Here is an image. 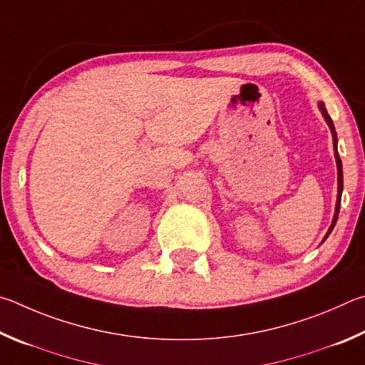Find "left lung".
Here are the masks:
<instances>
[{
  "label": "left lung",
  "instance_id": "1",
  "mask_svg": "<svg viewBox=\"0 0 365 365\" xmlns=\"http://www.w3.org/2000/svg\"><path fill=\"white\" fill-rule=\"evenodd\" d=\"M319 108H321V112H322V115H324V118H325V121H327V125H329L330 131H331V138H334V150H335L336 170H338V195H336V207H335L334 221H331V225H330V227H329V231H327V234H325V237H324V240H325V239H327L329 235H330L331 229L335 227V222H336V220H338V213H340V202H341V190H343V170H341V160H340V155H338V150H336V143H338V139H336V131H335L334 121H331L330 115L327 113V108H325L324 102H319ZM324 240H322V242H324Z\"/></svg>",
  "mask_w": 365,
  "mask_h": 365
}]
</instances>
